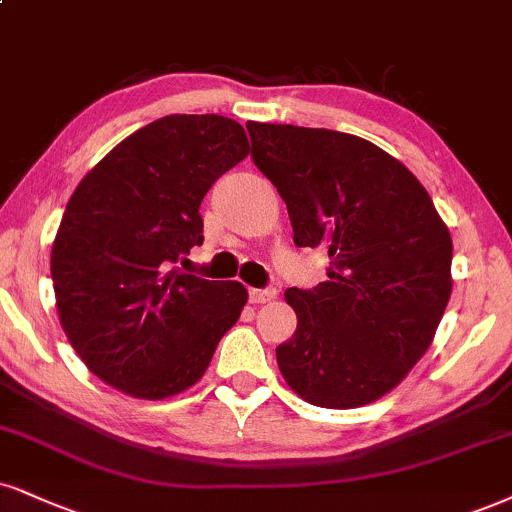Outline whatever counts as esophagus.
<instances>
[{"label": "esophagus", "instance_id": "1", "mask_svg": "<svg viewBox=\"0 0 512 512\" xmlns=\"http://www.w3.org/2000/svg\"><path fill=\"white\" fill-rule=\"evenodd\" d=\"M275 289H249V301L251 304H266V301L275 299Z\"/></svg>", "mask_w": 512, "mask_h": 512}]
</instances>
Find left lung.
<instances>
[{"label": "left lung", "instance_id": "obj_1", "mask_svg": "<svg viewBox=\"0 0 512 512\" xmlns=\"http://www.w3.org/2000/svg\"><path fill=\"white\" fill-rule=\"evenodd\" d=\"M251 159L285 199L294 244L325 249L327 280L287 289L282 377L320 408H358L399 387L451 299L453 242L427 189L363 137L246 123Z\"/></svg>", "mask_w": 512, "mask_h": 512}]
</instances>
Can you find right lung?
I'll return each instance as SVG.
<instances>
[{
  "instance_id": "right-lung-1",
  "label": "right lung",
  "mask_w": 512,
  "mask_h": 512,
  "mask_svg": "<svg viewBox=\"0 0 512 512\" xmlns=\"http://www.w3.org/2000/svg\"><path fill=\"white\" fill-rule=\"evenodd\" d=\"M232 118L173 116L116 144L75 187L52 244L63 332L90 372L135 399L197 384L249 299L173 268L204 242L201 199L246 159Z\"/></svg>"
}]
</instances>
